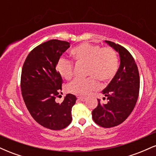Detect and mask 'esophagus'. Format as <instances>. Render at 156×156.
Returning <instances> with one entry per match:
<instances>
[{
    "label": "esophagus",
    "instance_id": "1",
    "mask_svg": "<svg viewBox=\"0 0 156 156\" xmlns=\"http://www.w3.org/2000/svg\"><path fill=\"white\" fill-rule=\"evenodd\" d=\"M78 100L80 101H85L87 100V98H85V97H78Z\"/></svg>",
    "mask_w": 156,
    "mask_h": 156
}]
</instances>
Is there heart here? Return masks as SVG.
Wrapping results in <instances>:
<instances>
[{"label":"heart","instance_id":"1","mask_svg":"<svg viewBox=\"0 0 156 156\" xmlns=\"http://www.w3.org/2000/svg\"><path fill=\"white\" fill-rule=\"evenodd\" d=\"M73 58L78 63H87L86 79H75L67 84L68 92L87 95L98 88L96 79L103 83H108L115 76L119 67L117 53L112 48H101L100 45L84 42L73 48L70 52ZM56 70L62 78L71 79L73 74V64L71 61L60 58L56 63Z\"/></svg>","mask_w":156,"mask_h":156}]
</instances>
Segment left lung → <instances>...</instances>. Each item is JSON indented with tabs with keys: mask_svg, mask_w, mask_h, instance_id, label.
I'll return each instance as SVG.
<instances>
[{
	"mask_svg": "<svg viewBox=\"0 0 156 156\" xmlns=\"http://www.w3.org/2000/svg\"><path fill=\"white\" fill-rule=\"evenodd\" d=\"M119 53L120 66L115 76L102 91L107 98L92 111L93 120L103 128H112L123 122L133 112L139 93L140 80L135 60L124 47L110 41H105ZM103 98V99H105Z\"/></svg>",
	"mask_w": 156,
	"mask_h": 156,
	"instance_id": "left-lung-1",
	"label": "left lung"
}]
</instances>
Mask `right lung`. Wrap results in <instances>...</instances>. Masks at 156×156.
Listing matches in <instances>:
<instances>
[{
  "label": "right lung",
  "instance_id": "add662e5",
  "mask_svg": "<svg viewBox=\"0 0 156 156\" xmlns=\"http://www.w3.org/2000/svg\"><path fill=\"white\" fill-rule=\"evenodd\" d=\"M69 48L68 42L51 39L34 48L23 66L20 86L25 104L36 122L51 130L64 129L72 122L76 97L67 94L62 103L55 101L62 84L56 63Z\"/></svg>",
  "mask_w": 156,
  "mask_h": 156
}]
</instances>
